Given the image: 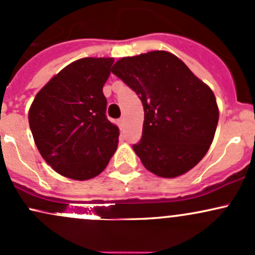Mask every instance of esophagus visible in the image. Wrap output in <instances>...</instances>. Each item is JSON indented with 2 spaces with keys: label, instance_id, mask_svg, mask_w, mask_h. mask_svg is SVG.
<instances>
[{
  "label": "esophagus",
  "instance_id": "1",
  "mask_svg": "<svg viewBox=\"0 0 255 255\" xmlns=\"http://www.w3.org/2000/svg\"><path fill=\"white\" fill-rule=\"evenodd\" d=\"M118 124H119V128H124V125H125V119H124V118H120V119L118 120Z\"/></svg>",
  "mask_w": 255,
  "mask_h": 255
}]
</instances>
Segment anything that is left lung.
Segmentation results:
<instances>
[{
	"label": "left lung",
	"mask_w": 255,
	"mask_h": 255,
	"mask_svg": "<svg viewBox=\"0 0 255 255\" xmlns=\"http://www.w3.org/2000/svg\"><path fill=\"white\" fill-rule=\"evenodd\" d=\"M112 72L142 102V137L132 148L146 169L175 178L195 167L209 151L219 123L211 88L163 50L122 57Z\"/></svg>",
	"instance_id": "1"
}]
</instances>
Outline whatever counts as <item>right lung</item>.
I'll use <instances>...</instances> for the list:
<instances>
[{
    "label": "right lung",
    "instance_id": "right-lung-1",
    "mask_svg": "<svg viewBox=\"0 0 255 255\" xmlns=\"http://www.w3.org/2000/svg\"><path fill=\"white\" fill-rule=\"evenodd\" d=\"M113 57L76 60L36 93L28 119L34 142L55 172L88 180L108 166L119 128L106 117L103 86Z\"/></svg>",
    "mask_w": 255,
    "mask_h": 255
}]
</instances>
